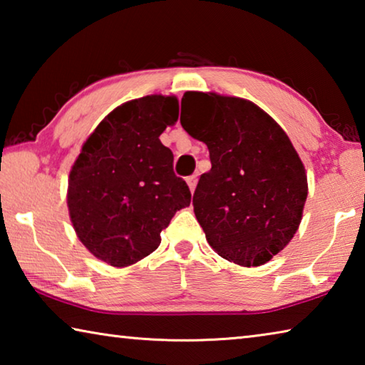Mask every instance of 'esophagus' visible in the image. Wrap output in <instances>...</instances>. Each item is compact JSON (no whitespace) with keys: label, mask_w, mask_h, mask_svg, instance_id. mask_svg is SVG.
I'll return each instance as SVG.
<instances>
[{"label":"esophagus","mask_w":365,"mask_h":365,"mask_svg":"<svg viewBox=\"0 0 365 365\" xmlns=\"http://www.w3.org/2000/svg\"><path fill=\"white\" fill-rule=\"evenodd\" d=\"M187 183H188V187H190V191H191V193H193L195 188H196V183H197V178H196V175H190V177H187Z\"/></svg>","instance_id":"esophagus-1"}]
</instances>
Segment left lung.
<instances>
[{
    "label": "left lung",
    "instance_id": "8db88e82",
    "mask_svg": "<svg viewBox=\"0 0 365 365\" xmlns=\"http://www.w3.org/2000/svg\"><path fill=\"white\" fill-rule=\"evenodd\" d=\"M180 123L211 158L193 196L207 243L243 267L269 262L292 242L307 197L304 164L288 135L252 101L212 91H187Z\"/></svg>",
    "mask_w": 365,
    "mask_h": 365
}]
</instances>
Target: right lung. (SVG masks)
I'll list each match as a JSON object with an SVG mask.
<instances>
[{
	"mask_svg": "<svg viewBox=\"0 0 365 365\" xmlns=\"http://www.w3.org/2000/svg\"><path fill=\"white\" fill-rule=\"evenodd\" d=\"M178 119L177 96L148 95L117 106L98 123L69 174L67 207L77 237L113 267L150 256L160 232L190 206L188 185L159 135Z\"/></svg>",
	"mask_w": 365,
	"mask_h": 365,
	"instance_id": "obj_1",
	"label": "right lung"
}]
</instances>
